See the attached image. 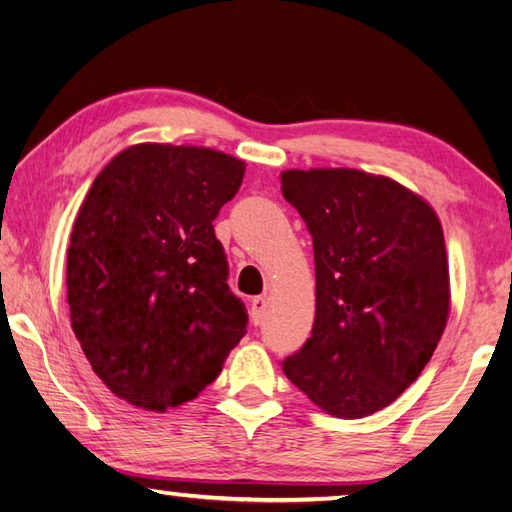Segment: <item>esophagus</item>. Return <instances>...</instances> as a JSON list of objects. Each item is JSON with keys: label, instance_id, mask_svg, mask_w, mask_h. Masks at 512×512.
Returning a JSON list of instances; mask_svg holds the SVG:
<instances>
[{"label": "esophagus", "instance_id": "1", "mask_svg": "<svg viewBox=\"0 0 512 512\" xmlns=\"http://www.w3.org/2000/svg\"><path fill=\"white\" fill-rule=\"evenodd\" d=\"M266 306H268V302H266V297H255L253 302H250V313H253V320H255V324H259L264 320V313H266Z\"/></svg>", "mask_w": 512, "mask_h": 512}]
</instances>
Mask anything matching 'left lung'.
Segmentation results:
<instances>
[{
    "label": "left lung",
    "instance_id": "left-lung-1",
    "mask_svg": "<svg viewBox=\"0 0 512 512\" xmlns=\"http://www.w3.org/2000/svg\"><path fill=\"white\" fill-rule=\"evenodd\" d=\"M313 235L315 320L284 374L331 416L362 418L421 376L450 315L441 221L421 194L351 167L284 170Z\"/></svg>",
    "mask_w": 512,
    "mask_h": 512
}]
</instances>
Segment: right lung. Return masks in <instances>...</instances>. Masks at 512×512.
<instances>
[{
    "label": "right lung",
    "instance_id": "add662e5",
    "mask_svg": "<svg viewBox=\"0 0 512 512\" xmlns=\"http://www.w3.org/2000/svg\"><path fill=\"white\" fill-rule=\"evenodd\" d=\"M244 172L210 147L138 143L102 167L73 221L71 329L96 376L138 410L194 401L244 338L212 226Z\"/></svg>",
    "mask_w": 512,
    "mask_h": 512
}]
</instances>
